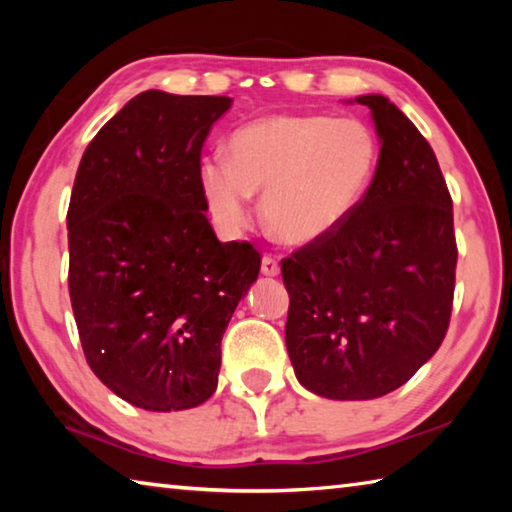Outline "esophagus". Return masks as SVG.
I'll return each instance as SVG.
<instances>
[{"mask_svg":"<svg viewBox=\"0 0 512 512\" xmlns=\"http://www.w3.org/2000/svg\"><path fill=\"white\" fill-rule=\"evenodd\" d=\"M262 273L271 275V277L280 273V262H277V257L268 255V253L262 257Z\"/></svg>","mask_w":512,"mask_h":512,"instance_id":"34e87169","label":"esophagus"}]
</instances>
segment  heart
Returning a JSON list of instances; mask_svg holds the SVG:
<instances>
[{
  "mask_svg": "<svg viewBox=\"0 0 512 512\" xmlns=\"http://www.w3.org/2000/svg\"><path fill=\"white\" fill-rule=\"evenodd\" d=\"M228 158L207 155L198 169L205 201L228 230L244 228L250 196L277 239L318 241L348 221L375 178L379 144L352 117L273 115L232 133Z\"/></svg>",
  "mask_w": 512,
  "mask_h": 512,
  "instance_id": "b5f03b06",
  "label": "heart"
}]
</instances>
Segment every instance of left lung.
<instances>
[{
	"label": "left lung",
	"instance_id": "1",
	"mask_svg": "<svg viewBox=\"0 0 512 512\" xmlns=\"http://www.w3.org/2000/svg\"><path fill=\"white\" fill-rule=\"evenodd\" d=\"M375 178L348 221L282 259L287 350L307 391L375 400L406 384L443 343L454 305V210L436 153L381 94Z\"/></svg>",
	"mask_w": 512,
	"mask_h": 512
}]
</instances>
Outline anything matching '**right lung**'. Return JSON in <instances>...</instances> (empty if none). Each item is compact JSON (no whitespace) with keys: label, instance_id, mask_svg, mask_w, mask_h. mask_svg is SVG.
<instances>
[{"label":"right lung","instance_id":"obj_1","mask_svg":"<svg viewBox=\"0 0 512 512\" xmlns=\"http://www.w3.org/2000/svg\"><path fill=\"white\" fill-rule=\"evenodd\" d=\"M228 97L137 94L85 149L67 210L69 300L103 384L146 411L194 409L257 280V248L216 239L201 151Z\"/></svg>","mask_w":512,"mask_h":512}]
</instances>
